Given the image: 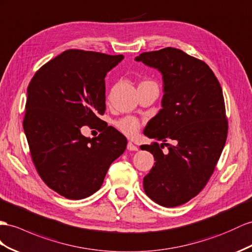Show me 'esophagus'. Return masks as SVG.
Instances as JSON below:
<instances>
[{"instance_id":"esophagus-1","label":"esophagus","mask_w":252,"mask_h":252,"mask_svg":"<svg viewBox=\"0 0 252 252\" xmlns=\"http://www.w3.org/2000/svg\"><path fill=\"white\" fill-rule=\"evenodd\" d=\"M126 149L130 150V151H137L138 148L135 146L133 143H131V141H128L127 143V146H126Z\"/></svg>"}]
</instances>
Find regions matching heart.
I'll use <instances>...</instances> for the list:
<instances>
[{
  "label": "heart",
  "instance_id": "1",
  "mask_svg": "<svg viewBox=\"0 0 252 252\" xmlns=\"http://www.w3.org/2000/svg\"><path fill=\"white\" fill-rule=\"evenodd\" d=\"M116 126H117L122 133L126 134V136L132 137L134 135H136V133L139 131L140 122L138 119L134 117H126L116 122Z\"/></svg>",
  "mask_w": 252,
  "mask_h": 252
}]
</instances>
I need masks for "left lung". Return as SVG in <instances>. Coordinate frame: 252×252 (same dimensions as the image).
<instances>
[{
	"label": "left lung",
	"instance_id": "1",
	"mask_svg": "<svg viewBox=\"0 0 252 252\" xmlns=\"http://www.w3.org/2000/svg\"><path fill=\"white\" fill-rule=\"evenodd\" d=\"M135 61L162 74L164 93L162 108L144 130L146 136L163 141L140 147L156 160L144 189L156 203L175 208L202 190L220 158L228 134L222 89L208 64L182 50L145 52Z\"/></svg>",
	"mask_w": 252,
	"mask_h": 252
}]
</instances>
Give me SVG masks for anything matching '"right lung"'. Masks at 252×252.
Listing matches in <instances>:
<instances>
[{
  "label": "right lung",
  "mask_w": 252,
  "mask_h": 252,
  "mask_svg": "<svg viewBox=\"0 0 252 252\" xmlns=\"http://www.w3.org/2000/svg\"><path fill=\"white\" fill-rule=\"evenodd\" d=\"M125 59L68 50L37 71L28 87L23 128L34 165L50 189L79 200L99 190L109 166L126 148L113 126L90 138L83 126H99L105 112V76Z\"/></svg>",
  "instance_id": "1"
}]
</instances>
